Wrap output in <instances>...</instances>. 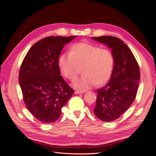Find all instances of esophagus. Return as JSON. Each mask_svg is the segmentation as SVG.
<instances>
[{"label":"esophagus","instance_id":"obj_1","mask_svg":"<svg viewBox=\"0 0 156 156\" xmlns=\"http://www.w3.org/2000/svg\"><path fill=\"white\" fill-rule=\"evenodd\" d=\"M83 91H81V90H76L75 92H74V93L75 94H82V93H83Z\"/></svg>","mask_w":156,"mask_h":156}]
</instances>
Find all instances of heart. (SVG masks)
<instances>
[{
	"label": "heart",
	"mask_w": 156,
	"mask_h": 156,
	"mask_svg": "<svg viewBox=\"0 0 156 156\" xmlns=\"http://www.w3.org/2000/svg\"><path fill=\"white\" fill-rule=\"evenodd\" d=\"M114 56L108 49L85 42L72 45L69 54L63 53L59 56L58 64L62 74L69 80H74L82 68V77L73 82V87L81 91L93 85L105 84L112 74Z\"/></svg>",
	"instance_id": "heart-1"
}]
</instances>
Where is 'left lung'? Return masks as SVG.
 <instances>
[{
	"label": "left lung",
	"mask_w": 156,
	"mask_h": 156,
	"mask_svg": "<svg viewBox=\"0 0 156 156\" xmlns=\"http://www.w3.org/2000/svg\"><path fill=\"white\" fill-rule=\"evenodd\" d=\"M112 49L114 67L110 80L97 90L94 112L103 121L119 118L131 107L137 95L140 79L138 63L128 46L112 36L92 37Z\"/></svg>",
	"instance_id": "left-lung-1"
}]
</instances>
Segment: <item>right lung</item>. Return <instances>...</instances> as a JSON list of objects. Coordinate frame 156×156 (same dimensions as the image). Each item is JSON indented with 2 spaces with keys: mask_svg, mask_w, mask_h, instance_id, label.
Masks as SVG:
<instances>
[{
  "mask_svg": "<svg viewBox=\"0 0 156 156\" xmlns=\"http://www.w3.org/2000/svg\"><path fill=\"white\" fill-rule=\"evenodd\" d=\"M76 36H49L28 51L21 66L19 81L23 101L32 115L42 122L51 123L61 115L74 90L60 76L58 58L65 44Z\"/></svg>",
  "mask_w": 156,
  "mask_h": 156,
  "instance_id": "obj_1",
  "label": "right lung"
}]
</instances>
